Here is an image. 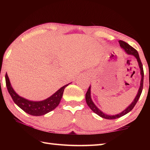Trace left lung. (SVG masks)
Instances as JSON below:
<instances>
[{
	"label": "left lung",
	"mask_w": 150,
	"mask_h": 150,
	"mask_svg": "<svg viewBox=\"0 0 150 150\" xmlns=\"http://www.w3.org/2000/svg\"><path fill=\"white\" fill-rule=\"evenodd\" d=\"M119 42L120 44V47L124 50V52H125L127 54H128V55L134 56L137 59V60L139 66L140 68V69H141V84H140V87H139V89L138 90V93H137V94L135 99L133 100L132 104H130L129 106L127 107L124 111H122V112L120 113H118L117 115H107L106 113H103V111H100L96 106H95V104L93 103V102L92 101L91 97V86L89 87L86 93V101L88 106L90 107V109L93 111L94 113L97 114L98 115H99L102 118H104V119H118V118L121 117L122 116H124V115L127 114L128 113H129L130 111H132L133 108H134V106H135L137 103L139 98H140V96H141V95L142 93V88H143V81H144V71H143L142 64V62L141 61V59H140V57H139L137 51L135 48H133L132 46L129 45L128 43L124 42V41H122V40H119Z\"/></svg>",
	"instance_id": "left-lung-1"
}]
</instances>
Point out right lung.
<instances>
[{
  "mask_svg": "<svg viewBox=\"0 0 150 150\" xmlns=\"http://www.w3.org/2000/svg\"><path fill=\"white\" fill-rule=\"evenodd\" d=\"M5 78L6 87L14 103L25 112L33 116L44 115L58 106L62 98L64 90L67 86L69 84H68L60 88L52 96L45 100L41 101H31L20 97L14 91L11 85L7 73L6 74Z\"/></svg>",
  "mask_w": 150,
  "mask_h": 150,
  "instance_id": "right-lung-1",
  "label": "right lung"
}]
</instances>
